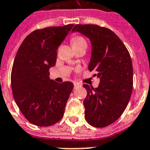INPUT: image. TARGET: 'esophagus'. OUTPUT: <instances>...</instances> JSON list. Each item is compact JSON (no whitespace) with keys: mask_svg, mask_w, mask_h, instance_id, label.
<instances>
[{"mask_svg":"<svg viewBox=\"0 0 150 150\" xmlns=\"http://www.w3.org/2000/svg\"><path fill=\"white\" fill-rule=\"evenodd\" d=\"M74 86H75V88H78L79 86H81V85L78 83V82H74Z\"/></svg>","mask_w":150,"mask_h":150,"instance_id":"esophagus-1","label":"esophagus"}]
</instances>
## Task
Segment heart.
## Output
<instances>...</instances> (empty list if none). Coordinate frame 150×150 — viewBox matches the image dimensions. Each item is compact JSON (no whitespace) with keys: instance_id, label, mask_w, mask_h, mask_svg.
Wrapping results in <instances>:
<instances>
[{"instance_id":"b5f03b06","label":"heart","mask_w":150,"mask_h":150,"mask_svg":"<svg viewBox=\"0 0 150 150\" xmlns=\"http://www.w3.org/2000/svg\"><path fill=\"white\" fill-rule=\"evenodd\" d=\"M71 45L72 46H78L80 45H83V44H86V40L84 39L82 37H80V36H75V37L72 38V39L71 40Z\"/></svg>"}]
</instances>
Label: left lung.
<instances>
[{"instance_id":"8db88e82","label":"left lung","mask_w":150,"mask_h":150,"mask_svg":"<svg viewBox=\"0 0 150 150\" xmlns=\"http://www.w3.org/2000/svg\"><path fill=\"white\" fill-rule=\"evenodd\" d=\"M78 31L89 38L92 56L88 64L100 79L98 88L83 85L85 118L97 128L113 123L122 115L132 95L133 71L131 57L123 42L110 29L96 24H76Z\"/></svg>"}]
</instances>
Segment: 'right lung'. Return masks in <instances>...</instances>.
Returning a JSON list of instances; mask_svg holds the SVG:
<instances>
[{"mask_svg":"<svg viewBox=\"0 0 150 150\" xmlns=\"http://www.w3.org/2000/svg\"><path fill=\"white\" fill-rule=\"evenodd\" d=\"M74 24L38 29L18 48L11 82L14 101L24 116L38 126H50L64 115L73 89L71 81L58 83L49 78L55 65L58 46Z\"/></svg>","mask_w":150,"mask_h":150,"instance_id":"right-lung-1","label":"right lung"}]
</instances>
